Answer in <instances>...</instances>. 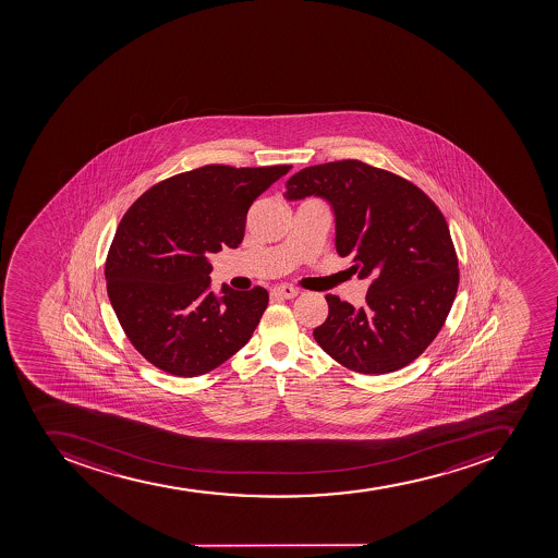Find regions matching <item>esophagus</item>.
Segmentation results:
<instances>
[{
    "mask_svg": "<svg viewBox=\"0 0 558 558\" xmlns=\"http://www.w3.org/2000/svg\"><path fill=\"white\" fill-rule=\"evenodd\" d=\"M271 294L280 300H292L298 296V289L292 286H278L272 289Z\"/></svg>",
    "mask_w": 558,
    "mask_h": 558,
    "instance_id": "1",
    "label": "esophagus"
}]
</instances>
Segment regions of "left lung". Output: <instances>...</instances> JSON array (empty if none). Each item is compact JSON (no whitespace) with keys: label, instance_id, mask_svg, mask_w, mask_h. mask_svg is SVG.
I'll use <instances>...</instances> for the list:
<instances>
[{"label":"left lung","instance_id":"obj_1","mask_svg":"<svg viewBox=\"0 0 558 558\" xmlns=\"http://www.w3.org/2000/svg\"><path fill=\"white\" fill-rule=\"evenodd\" d=\"M286 187L289 202H328L337 253L353 262L350 271L371 280L359 311L326 294L317 344L362 375L415 361L439 333L459 289V260L437 205L409 180L361 160L301 169Z\"/></svg>","mask_w":558,"mask_h":558}]
</instances>
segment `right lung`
I'll list each match as a JSON object with an SVG mask.
<instances>
[{
	"instance_id": "right-lung-1",
	"label": "right lung",
	"mask_w": 558,
	"mask_h": 558,
	"mask_svg": "<svg viewBox=\"0 0 558 558\" xmlns=\"http://www.w3.org/2000/svg\"><path fill=\"white\" fill-rule=\"evenodd\" d=\"M291 166H203L148 189L126 210L105 264L107 292L135 350L169 375L216 369L252 339L266 289H210V253L238 247L247 210Z\"/></svg>"
}]
</instances>
